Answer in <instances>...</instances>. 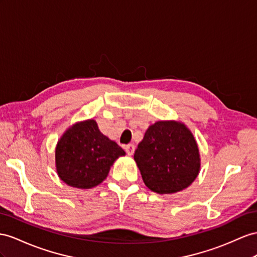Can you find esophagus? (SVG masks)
Listing matches in <instances>:
<instances>
[{"label": "esophagus", "instance_id": "34e87169", "mask_svg": "<svg viewBox=\"0 0 257 257\" xmlns=\"http://www.w3.org/2000/svg\"><path fill=\"white\" fill-rule=\"evenodd\" d=\"M124 150H126V153L131 156L135 153V146L134 144H128V146L124 147Z\"/></svg>", "mask_w": 257, "mask_h": 257}]
</instances>
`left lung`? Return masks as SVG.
Returning <instances> with one entry per match:
<instances>
[{"mask_svg": "<svg viewBox=\"0 0 257 257\" xmlns=\"http://www.w3.org/2000/svg\"><path fill=\"white\" fill-rule=\"evenodd\" d=\"M146 186L170 194L188 188L199 175L201 160L193 135L185 123L165 120L150 126L135 152Z\"/></svg>", "mask_w": 257, "mask_h": 257, "instance_id": "obj_1", "label": "left lung"}]
</instances>
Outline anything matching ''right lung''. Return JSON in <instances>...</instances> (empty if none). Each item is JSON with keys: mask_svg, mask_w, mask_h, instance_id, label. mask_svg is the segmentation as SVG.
I'll list each match as a JSON object with an SVG mask.
<instances>
[{"mask_svg": "<svg viewBox=\"0 0 257 257\" xmlns=\"http://www.w3.org/2000/svg\"><path fill=\"white\" fill-rule=\"evenodd\" d=\"M124 151L104 136L93 119L72 124L57 142L56 172L70 187L91 189L106 178L110 166Z\"/></svg>", "mask_w": 257, "mask_h": 257, "instance_id": "1", "label": "right lung"}]
</instances>
